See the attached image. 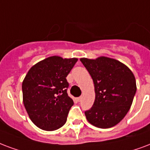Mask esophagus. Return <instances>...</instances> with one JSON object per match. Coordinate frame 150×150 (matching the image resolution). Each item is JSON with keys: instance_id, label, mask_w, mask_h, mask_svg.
I'll list each match as a JSON object with an SVG mask.
<instances>
[{"instance_id": "esophagus-1", "label": "esophagus", "mask_w": 150, "mask_h": 150, "mask_svg": "<svg viewBox=\"0 0 150 150\" xmlns=\"http://www.w3.org/2000/svg\"><path fill=\"white\" fill-rule=\"evenodd\" d=\"M82 99H83V98H82V97H79V98H77L78 101H81V100H82Z\"/></svg>"}]
</instances>
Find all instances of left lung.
Wrapping results in <instances>:
<instances>
[{
  "label": "left lung",
  "instance_id": "obj_1",
  "mask_svg": "<svg viewBox=\"0 0 150 150\" xmlns=\"http://www.w3.org/2000/svg\"><path fill=\"white\" fill-rule=\"evenodd\" d=\"M94 83L95 100L85 112L92 125L109 128L120 122L128 112L135 95L136 81L128 67L105 57L96 60L81 58Z\"/></svg>",
  "mask_w": 150,
  "mask_h": 150
}]
</instances>
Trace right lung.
<instances>
[{
	"label": "right lung",
	"instance_id": "add662e5",
	"mask_svg": "<svg viewBox=\"0 0 150 150\" xmlns=\"http://www.w3.org/2000/svg\"><path fill=\"white\" fill-rule=\"evenodd\" d=\"M77 61V58L53 56L34 65L27 72L22 85L23 100L30 119L38 127L55 131L66 123L74 105L67 93L69 83L66 77Z\"/></svg>",
	"mask_w": 150,
	"mask_h": 150
}]
</instances>
